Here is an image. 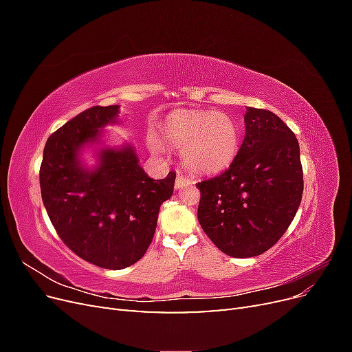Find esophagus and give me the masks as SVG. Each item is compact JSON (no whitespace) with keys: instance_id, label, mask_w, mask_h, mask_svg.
Instances as JSON below:
<instances>
[{"instance_id":"obj_1","label":"esophagus","mask_w":352,"mask_h":352,"mask_svg":"<svg viewBox=\"0 0 352 352\" xmlns=\"http://www.w3.org/2000/svg\"><path fill=\"white\" fill-rule=\"evenodd\" d=\"M189 184H190V179H188V177H186V176H184V175L177 173L176 182H175V186H176V189H182L184 186H186V185H189Z\"/></svg>"}]
</instances>
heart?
Masks as SVG:
<instances>
[{"mask_svg": "<svg viewBox=\"0 0 352 352\" xmlns=\"http://www.w3.org/2000/svg\"><path fill=\"white\" fill-rule=\"evenodd\" d=\"M164 140L182 148L185 166L198 175L228 168L239 150V126L226 113L179 110L163 124ZM153 151H158L154 145Z\"/></svg>", "mask_w": 352, "mask_h": 352, "instance_id": "obj_1", "label": "heart"}]
</instances>
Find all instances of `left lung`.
Wrapping results in <instances>:
<instances>
[{"mask_svg":"<svg viewBox=\"0 0 352 352\" xmlns=\"http://www.w3.org/2000/svg\"><path fill=\"white\" fill-rule=\"evenodd\" d=\"M245 138L230 167L197 185L198 221L230 257L260 255L278 242L301 204L304 180L294 132L267 110L247 107Z\"/></svg>","mask_w":352,"mask_h":352,"instance_id":"8db88e82","label":"left lung"}]
</instances>
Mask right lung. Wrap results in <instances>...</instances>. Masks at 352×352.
Segmentation results:
<instances>
[{
	"label": "right lung",
	"mask_w": 352,
	"mask_h": 352,
	"mask_svg": "<svg viewBox=\"0 0 352 352\" xmlns=\"http://www.w3.org/2000/svg\"><path fill=\"white\" fill-rule=\"evenodd\" d=\"M119 114L120 105H97L73 117L48 138L39 172L42 202L61 241L109 270L144 257L176 179L175 172L148 176L132 142L107 144L105 127L119 124ZM87 151L94 165L82 160Z\"/></svg>",
	"instance_id": "obj_1"
}]
</instances>
